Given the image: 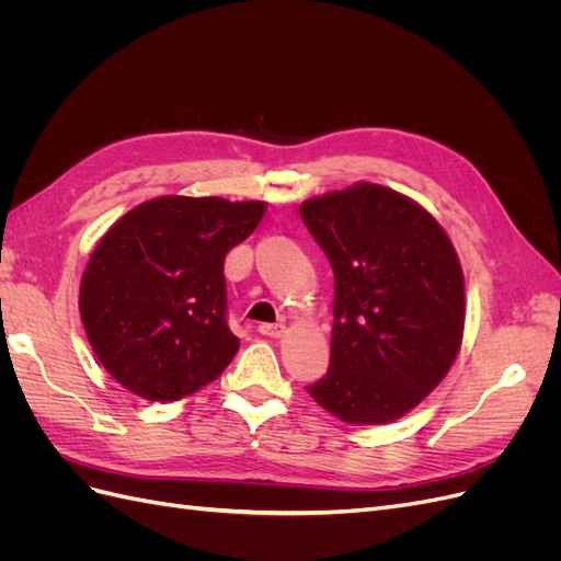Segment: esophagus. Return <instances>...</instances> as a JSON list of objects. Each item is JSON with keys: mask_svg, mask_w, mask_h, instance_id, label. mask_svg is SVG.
<instances>
[{"mask_svg": "<svg viewBox=\"0 0 561 561\" xmlns=\"http://www.w3.org/2000/svg\"><path fill=\"white\" fill-rule=\"evenodd\" d=\"M283 332H285V325H283V322H264V325H260V334L271 336V339H278V336H283Z\"/></svg>", "mask_w": 561, "mask_h": 561, "instance_id": "34e87169", "label": "esophagus"}]
</instances>
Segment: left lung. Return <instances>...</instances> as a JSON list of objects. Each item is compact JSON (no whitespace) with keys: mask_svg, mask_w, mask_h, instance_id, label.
Masks as SVG:
<instances>
[{"mask_svg":"<svg viewBox=\"0 0 561 561\" xmlns=\"http://www.w3.org/2000/svg\"><path fill=\"white\" fill-rule=\"evenodd\" d=\"M299 213L334 271L330 369L309 396L351 426L396 421L461 351L458 254L426 208L381 184L309 198Z\"/></svg>","mask_w":561,"mask_h":561,"instance_id":"1","label":"left lung"}]
</instances>
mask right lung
Masks as SVG:
<instances>
[{"instance_id": "1", "label": "right lung", "mask_w": 561, "mask_h": 561, "mask_svg": "<svg viewBox=\"0 0 561 561\" xmlns=\"http://www.w3.org/2000/svg\"><path fill=\"white\" fill-rule=\"evenodd\" d=\"M264 201L159 196L98 241L79 287L93 353L130 393L171 402L215 381L241 342L227 325V252Z\"/></svg>"}]
</instances>
